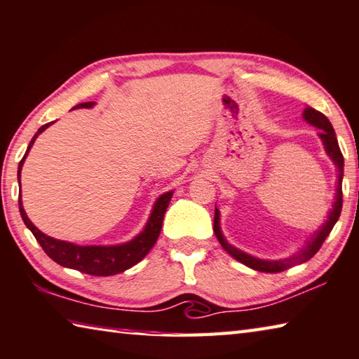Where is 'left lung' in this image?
Returning <instances> with one entry per match:
<instances>
[{"label":"left lung","instance_id":"left-lung-1","mask_svg":"<svg viewBox=\"0 0 359 359\" xmlns=\"http://www.w3.org/2000/svg\"><path fill=\"white\" fill-rule=\"evenodd\" d=\"M304 121L311 123V126H314L317 128H320V140L325 146V151H327L328 157L334 161V165L337 168V190H336V201L333 204V210L330 212L328 215V219L325 221V223L320 226V229H318L314 236H312L306 245L299 250L297 254H293V256L287 257V259H279V260H262V259H257L254 256H250V254H246L243 251L237 250L236 246H232L227 243V240L224 238L223 232H221V227H219V210L217 207H215V219H213V231H215V236H217L218 242L221 243V246L224 248V250L231 254V256L238 260V262H242L243 265L250 266L252 270H257V271H264V273H279V271H284L290 269V266H295L298 264H303L306 260H309L314 254L320 250L325 238L330 236L331 229H333L336 221L341 217V210H342V177H344V157H342V152L341 149H339L337 144V138H336V133H334V128L331 126V122L328 121V117L322 114L320 111H317L314 108H306L304 113H303Z\"/></svg>","mask_w":359,"mask_h":359}]
</instances>
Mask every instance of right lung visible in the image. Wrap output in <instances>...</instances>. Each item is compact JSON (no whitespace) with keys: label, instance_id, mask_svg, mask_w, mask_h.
I'll list each match as a JSON object with an SVG mask.
<instances>
[{"label":"right lung","instance_id":"1","mask_svg":"<svg viewBox=\"0 0 359 359\" xmlns=\"http://www.w3.org/2000/svg\"><path fill=\"white\" fill-rule=\"evenodd\" d=\"M95 105L94 102H86L80 103L75 108H93ZM74 108V109H75ZM53 122L45 123L41 128L37 130V133L32 136L28 149H26L25 157L22 158L20 165H18V172L17 177L20 180V172L22 166L25 163L26 155H28L29 149L34 144V141L39 135H41L45 128L51 126ZM174 191H168L155 202L152 208L151 217L147 219V224L141 233H138L133 240H130L127 243L122 245H113V246H80L74 245L69 242H62V240H56L53 237H48L47 233H43L37 229V227L31 223L28 215H26L23 204H22V196L18 198V208H20V215L23 218V223L26 227L32 232V236L36 237L39 245L42 246V250L47 252V256L55 260L56 264L62 266H67V269H74L81 273H86V275L93 276H111L117 275V273H122L128 269H132L146 257V254L152 250V246L157 242L160 236L161 224H163V217H165V212L169 205V201L172 198Z\"/></svg>","mask_w":359,"mask_h":359}]
</instances>
